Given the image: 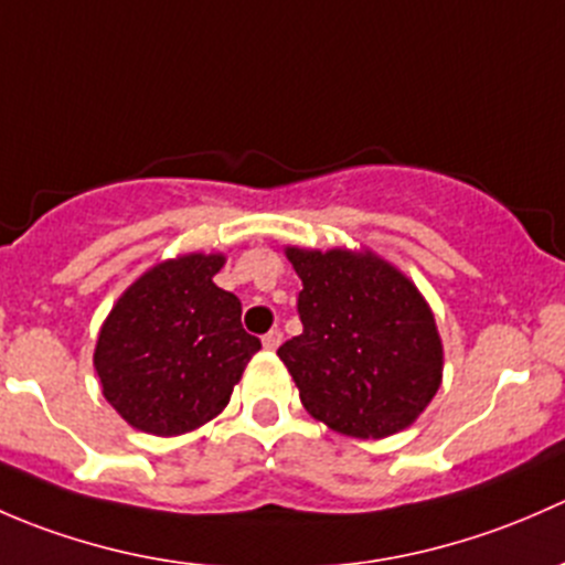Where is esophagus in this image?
Here are the masks:
<instances>
[{
    "label": "esophagus",
    "instance_id": "34e87169",
    "mask_svg": "<svg viewBox=\"0 0 565 565\" xmlns=\"http://www.w3.org/2000/svg\"><path fill=\"white\" fill-rule=\"evenodd\" d=\"M284 341V333L281 330H270V333L262 335V344H265V350H278V344Z\"/></svg>",
    "mask_w": 565,
    "mask_h": 565
}]
</instances>
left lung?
I'll return each instance as SVG.
<instances>
[{"mask_svg": "<svg viewBox=\"0 0 565 565\" xmlns=\"http://www.w3.org/2000/svg\"><path fill=\"white\" fill-rule=\"evenodd\" d=\"M284 254L303 281V333L278 358L311 418L358 440L407 429L443 383V341L424 295L369 248Z\"/></svg>", "mask_w": 565, "mask_h": 565, "instance_id": "obj_1", "label": "left lung"}]
</instances>
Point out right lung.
Returning a JSON list of instances; mask_svg holds the SVG:
<instances>
[{"mask_svg": "<svg viewBox=\"0 0 565 565\" xmlns=\"http://www.w3.org/2000/svg\"><path fill=\"white\" fill-rule=\"evenodd\" d=\"M224 254L174 256L141 273L100 324L95 372L125 424L156 437L199 429L224 413L259 339L241 300L215 287Z\"/></svg>", "mask_w": 565, "mask_h": 565, "instance_id": "add662e5", "label": "right lung"}]
</instances>
